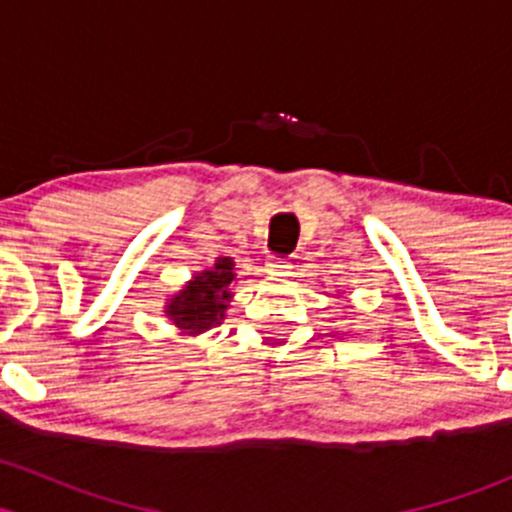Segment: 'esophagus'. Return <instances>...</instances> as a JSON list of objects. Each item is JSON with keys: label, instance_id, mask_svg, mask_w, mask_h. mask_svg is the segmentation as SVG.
Segmentation results:
<instances>
[{"label": "esophagus", "instance_id": "1", "mask_svg": "<svg viewBox=\"0 0 512 512\" xmlns=\"http://www.w3.org/2000/svg\"><path fill=\"white\" fill-rule=\"evenodd\" d=\"M289 270H292V265H289V260H285V257L272 255L270 260H267V272H270V275H289Z\"/></svg>", "mask_w": 512, "mask_h": 512}]
</instances>
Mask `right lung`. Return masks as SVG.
Wrapping results in <instances>:
<instances>
[{
    "instance_id": "1",
    "label": "right lung",
    "mask_w": 512,
    "mask_h": 512,
    "mask_svg": "<svg viewBox=\"0 0 512 512\" xmlns=\"http://www.w3.org/2000/svg\"><path fill=\"white\" fill-rule=\"evenodd\" d=\"M235 280L232 275V260H218L215 270L200 272L178 297L170 299L168 317L173 319L175 327L188 334H200L210 327H218L220 319L225 317L230 292L227 285Z\"/></svg>"
}]
</instances>
